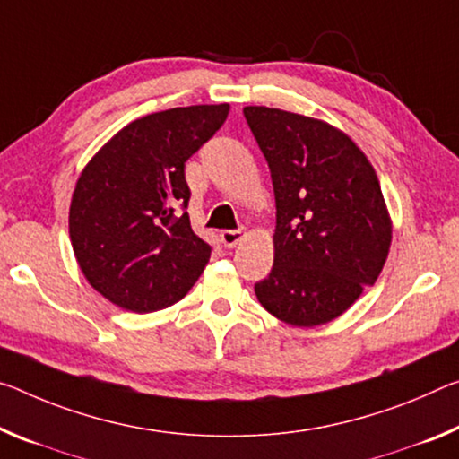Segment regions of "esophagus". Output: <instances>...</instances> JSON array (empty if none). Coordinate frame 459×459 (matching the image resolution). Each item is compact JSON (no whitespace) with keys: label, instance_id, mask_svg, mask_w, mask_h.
I'll return each instance as SVG.
<instances>
[{"label":"esophagus","instance_id":"1","mask_svg":"<svg viewBox=\"0 0 459 459\" xmlns=\"http://www.w3.org/2000/svg\"><path fill=\"white\" fill-rule=\"evenodd\" d=\"M243 235H245L243 229H230V230H222L221 232V238H222L224 247H229V249H232V247H235L238 241H241Z\"/></svg>","mask_w":459,"mask_h":459}]
</instances>
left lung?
Instances as JSON below:
<instances>
[{"mask_svg":"<svg viewBox=\"0 0 459 459\" xmlns=\"http://www.w3.org/2000/svg\"><path fill=\"white\" fill-rule=\"evenodd\" d=\"M243 114L275 195L273 267L255 294L283 323L325 325L386 264L392 224L380 181L358 144L323 120L265 106Z\"/></svg>","mask_w":459,"mask_h":459,"instance_id":"left-lung-1","label":"left lung"}]
</instances>
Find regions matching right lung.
Listing matches in <instances>:
<instances>
[{
  "mask_svg": "<svg viewBox=\"0 0 459 459\" xmlns=\"http://www.w3.org/2000/svg\"><path fill=\"white\" fill-rule=\"evenodd\" d=\"M229 104L187 106L130 122L77 179L69 235L87 281L116 307L161 310L181 300L212 247L186 208V161L214 136Z\"/></svg>",
  "mask_w": 459,
  "mask_h": 459,
  "instance_id": "add662e5",
  "label": "right lung"
}]
</instances>
